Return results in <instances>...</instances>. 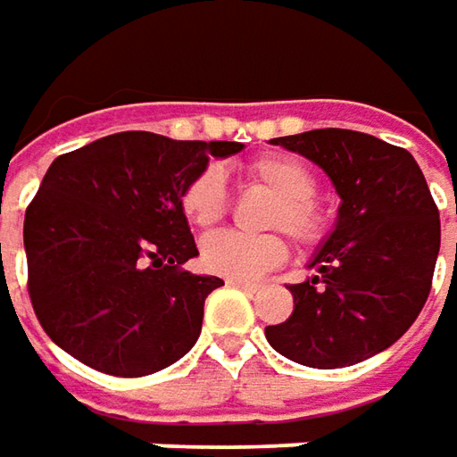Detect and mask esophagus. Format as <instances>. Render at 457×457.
<instances>
[{
  "mask_svg": "<svg viewBox=\"0 0 457 457\" xmlns=\"http://www.w3.org/2000/svg\"><path fill=\"white\" fill-rule=\"evenodd\" d=\"M228 285H234V287H238V290H246V292L259 290V285H254V282H244V279H228Z\"/></svg>",
  "mask_w": 457,
  "mask_h": 457,
  "instance_id": "34e87169",
  "label": "esophagus"
}]
</instances>
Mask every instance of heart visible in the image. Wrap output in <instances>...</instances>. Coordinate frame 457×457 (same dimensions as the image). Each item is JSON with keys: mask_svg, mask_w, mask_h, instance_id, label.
I'll use <instances>...</instances> for the list:
<instances>
[{"mask_svg": "<svg viewBox=\"0 0 457 457\" xmlns=\"http://www.w3.org/2000/svg\"><path fill=\"white\" fill-rule=\"evenodd\" d=\"M244 178L246 183L264 187L274 195L264 216L267 228L290 234L305 249L323 244L330 223L323 205L312 198L318 190V178L310 165L292 154L270 152L249 160L244 165ZM180 208L185 219L198 228H211L226 216L228 190L219 167H205L185 185ZM287 256L290 246L282 234L249 237L237 231H220L203 238L201 244V264L208 272L244 282L259 279L282 267Z\"/></svg>", "mask_w": 457, "mask_h": 457, "instance_id": "obj_1", "label": "heart"}]
</instances>
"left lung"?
<instances>
[{
	"mask_svg": "<svg viewBox=\"0 0 457 457\" xmlns=\"http://www.w3.org/2000/svg\"><path fill=\"white\" fill-rule=\"evenodd\" d=\"M274 145L320 165L341 208L336 231L290 285L292 315L267 325L274 351L310 369H341L399 341L428 303L440 213L414 157L351 129H312Z\"/></svg>",
	"mask_w": 457,
	"mask_h": 457,
	"instance_id": "obj_1",
	"label": "left lung"
}]
</instances>
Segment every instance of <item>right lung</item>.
<instances>
[{"label":"right lung","mask_w":457,"mask_h":457,"mask_svg":"<svg viewBox=\"0 0 457 457\" xmlns=\"http://www.w3.org/2000/svg\"><path fill=\"white\" fill-rule=\"evenodd\" d=\"M241 147L119 132L50 165L27 205L25 252L29 303L55 345L112 377L183 359L223 279L183 270L198 249L180 198L208 157Z\"/></svg>","instance_id":"obj_1"}]
</instances>
